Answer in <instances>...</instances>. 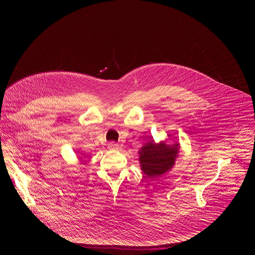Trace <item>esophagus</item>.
I'll return each instance as SVG.
<instances>
[{"instance_id":"1","label":"esophagus","mask_w":255,"mask_h":255,"mask_svg":"<svg viewBox=\"0 0 255 255\" xmlns=\"http://www.w3.org/2000/svg\"><path fill=\"white\" fill-rule=\"evenodd\" d=\"M108 147H109L111 150H118L119 149V144L116 143V142H110L109 144H108Z\"/></svg>"}]
</instances>
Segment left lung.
<instances>
[{
  "label": "left lung",
  "mask_w": 255,
  "mask_h": 255,
  "mask_svg": "<svg viewBox=\"0 0 255 255\" xmlns=\"http://www.w3.org/2000/svg\"><path fill=\"white\" fill-rule=\"evenodd\" d=\"M180 143L168 144L165 141L156 143L149 140L138 151L140 169L146 178L155 179L166 174L174 167L179 157Z\"/></svg>",
  "instance_id": "1"
}]
</instances>
